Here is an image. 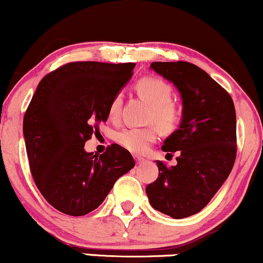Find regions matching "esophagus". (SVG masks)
Wrapping results in <instances>:
<instances>
[{"mask_svg":"<svg viewBox=\"0 0 263 263\" xmlns=\"http://www.w3.org/2000/svg\"><path fill=\"white\" fill-rule=\"evenodd\" d=\"M135 160H136V162H137V164H142V162L145 161V159L144 158H141V156L136 155L135 156Z\"/></svg>","mask_w":263,"mask_h":263,"instance_id":"34e87169","label":"esophagus"}]
</instances>
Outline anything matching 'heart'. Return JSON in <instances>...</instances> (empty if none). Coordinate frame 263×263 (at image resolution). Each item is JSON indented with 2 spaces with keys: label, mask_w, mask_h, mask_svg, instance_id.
Listing matches in <instances>:
<instances>
[{
  "label": "heart",
  "mask_w": 263,
  "mask_h": 263,
  "mask_svg": "<svg viewBox=\"0 0 263 263\" xmlns=\"http://www.w3.org/2000/svg\"><path fill=\"white\" fill-rule=\"evenodd\" d=\"M136 92L151 107L148 120L155 122L162 131L170 132L177 128L183 116V107L172 98V86L156 76H144L136 82ZM122 105L121 95H116L109 105V116L116 119ZM158 138V131L149 127H127L116 135V141L132 153L147 152L151 144Z\"/></svg>",
  "instance_id": "obj_1"
}]
</instances>
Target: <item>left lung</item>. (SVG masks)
I'll return each instance as SVG.
<instances>
[{
    "mask_svg": "<svg viewBox=\"0 0 263 263\" xmlns=\"http://www.w3.org/2000/svg\"><path fill=\"white\" fill-rule=\"evenodd\" d=\"M153 70L181 93L183 116L165 139L164 152L178 153L177 165L156 161L159 177L145 188L155 210L174 218L198 214L210 202L233 168L237 119L233 99L199 66L188 62H154Z\"/></svg>",
    "mask_w": 263,
    "mask_h": 263,
    "instance_id": "obj_1",
    "label": "left lung"
}]
</instances>
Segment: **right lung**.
<instances>
[{
    "instance_id": "obj_1",
    "label": "right lung",
    "mask_w": 263,
    "mask_h": 263,
    "mask_svg": "<svg viewBox=\"0 0 263 263\" xmlns=\"http://www.w3.org/2000/svg\"><path fill=\"white\" fill-rule=\"evenodd\" d=\"M135 65L68 63L46 75L32 96L23 121L30 171L43 198L63 214L84 216L97 209L135 166L116 143L99 156L85 152Z\"/></svg>"
}]
</instances>
